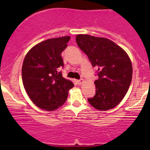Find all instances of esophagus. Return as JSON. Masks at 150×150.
I'll return each mask as SVG.
<instances>
[{
    "label": "esophagus",
    "mask_w": 150,
    "mask_h": 150,
    "mask_svg": "<svg viewBox=\"0 0 150 150\" xmlns=\"http://www.w3.org/2000/svg\"><path fill=\"white\" fill-rule=\"evenodd\" d=\"M83 83H84V79H79V80H77V83L79 85H82Z\"/></svg>",
    "instance_id": "1"
}]
</instances>
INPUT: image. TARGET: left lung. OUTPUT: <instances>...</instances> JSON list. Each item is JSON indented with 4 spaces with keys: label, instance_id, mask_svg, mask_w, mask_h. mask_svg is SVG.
<instances>
[{
    "label": "left lung",
    "instance_id": "1",
    "mask_svg": "<svg viewBox=\"0 0 150 150\" xmlns=\"http://www.w3.org/2000/svg\"><path fill=\"white\" fill-rule=\"evenodd\" d=\"M76 41L98 76L95 81L96 93L88 101L99 110L112 109L121 102L132 83V64L128 54L107 38L78 34Z\"/></svg>",
    "mask_w": 150,
    "mask_h": 150
}]
</instances>
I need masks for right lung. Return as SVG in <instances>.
Instances as JSON below:
<instances>
[{"instance_id":"add662e5","label":"right lung","mask_w":150,"mask_h":150,"mask_svg":"<svg viewBox=\"0 0 150 150\" xmlns=\"http://www.w3.org/2000/svg\"><path fill=\"white\" fill-rule=\"evenodd\" d=\"M69 36L43 41L30 50L24 59L22 77L28 95L37 107L55 110L63 105L71 81L62 76V52L67 48Z\"/></svg>"}]
</instances>
